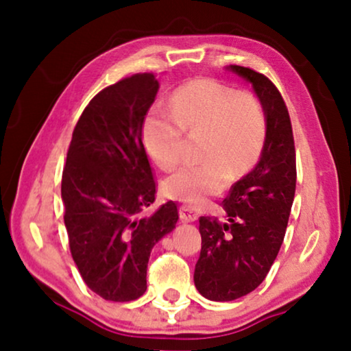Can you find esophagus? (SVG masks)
Masks as SVG:
<instances>
[{"label":"esophagus","mask_w":351,"mask_h":351,"mask_svg":"<svg viewBox=\"0 0 351 351\" xmlns=\"http://www.w3.org/2000/svg\"><path fill=\"white\" fill-rule=\"evenodd\" d=\"M180 219L185 220V222H195L196 219H198V213H196V209L191 208V206H180Z\"/></svg>","instance_id":"esophagus-1"}]
</instances>
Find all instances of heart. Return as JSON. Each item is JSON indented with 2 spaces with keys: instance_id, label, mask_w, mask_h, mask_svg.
Instances as JSON below:
<instances>
[{
  "instance_id": "obj_1",
  "label": "heart",
  "mask_w": 351,
  "mask_h": 351,
  "mask_svg": "<svg viewBox=\"0 0 351 351\" xmlns=\"http://www.w3.org/2000/svg\"><path fill=\"white\" fill-rule=\"evenodd\" d=\"M185 129L204 132L199 156L206 161L182 166L167 177L162 189L172 199L201 206L228 179H239L257 161L265 143L267 117L254 95L219 81L186 84L176 90L171 110H152L143 123V145L161 169L180 161Z\"/></svg>"
}]
</instances>
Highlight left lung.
Wrapping results in <instances>:
<instances>
[{
    "mask_svg": "<svg viewBox=\"0 0 351 351\" xmlns=\"http://www.w3.org/2000/svg\"><path fill=\"white\" fill-rule=\"evenodd\" d=\"M225 70L252 86L267 117V136L256 167L222 201L227 220L201 217V252L195 286L206 299L228 302L265 280L285 239L295 193V148L289 113L267 76L239 65Z\"/></svg>",
    "mask_w": 351,
    "mask_h": 351,
    "instance_id": "1",
    "label": "left lung"
}]
</instances>
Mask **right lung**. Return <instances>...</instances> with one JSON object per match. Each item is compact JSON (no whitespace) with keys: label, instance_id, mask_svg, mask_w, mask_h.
Returning <instances> with one entry per match:
<instances>
[{"label":"right lung","instance_id":"1","mask_svg":"<svg viewBox=\"0 0 351 351\" xmlns=\"http://www.w3.org/2000/svg\"><path fill=\"white\" fill-rule=\"evenodd\" d=\"M158 89L155 75L137 73L100 90L76 123L62 172L71 257L105 300L143 295L152 249L179 220L172 201L142 215L156 193L142 126Z\"/></svg>","mask_w":351,"mask_h":351}]
</instances>
